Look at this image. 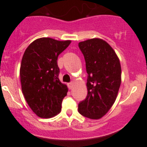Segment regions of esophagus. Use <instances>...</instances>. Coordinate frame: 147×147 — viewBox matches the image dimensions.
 <instances>
[{
    "mask_svg": "<svg viewBox=\"0 0 147 147\" xmlns=\"http://www.w3.org/2000/svg\"><path fill=\"white\" fill-rule=\"evenodd\" d=\"M68 88L70 89V90H71V89L74 87V83H72V82L69 83V84H68Z\"/></svg>",
    "mask_w": 147,
    "mask_h": 147,
    "instance_id": "esophagus-1",
    "label": "esophagus"
}]
</instances>
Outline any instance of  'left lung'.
Wrapping results in <instances>:
<instances>
[{"label":"left lung","instance_id":"1","mask_svg":"<svg viewBox=\"0 0 147 147\" xmlns=\"http://www.w3.org/2000/svg\"><path fill=\"white\" fill-rule=\"evenodd\" d=\"M88 74L85 100L79 112L92 119H100L113 106L121 84V65L112 47L104 40L94 38L79 43Z\"/></svg>","mask_w":147,"mask_h":147}]
</instances>
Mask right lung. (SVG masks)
<instances>
[{
    "label": "right lung",
    "mask_w": 147,
    "mask_h": 147,
    "mask_svg": "<svg viewBox=\"0 0 147 147\" xmlns=\"http://www.w3.org/2000/svg\"><path fill=\"white\" fill-rule=\"evenodd\" d=\"M71 42L40 38L25 49L20 70L22 91L28 106L39 117H53L61 111L68 87L58 78L57 57Z\"/></svg>",
    "instance_id": "1"
}]
</instances>
